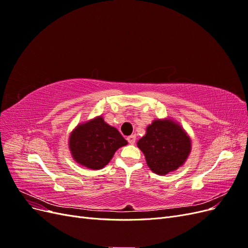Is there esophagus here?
<instances>
[{
    "mask_svg": "<svg viewBox=\"0 0 248 248\" xmlns=\"http://www.w3.org/2000/svg\"><path fill=\"white\" fill-rule=\"evenodd\" d=\"M136 136H129L128 138H127V140H128V142L129 144H131V145H133L134 142H136Z\"/></svg>",
    "mask_w": 248,
    "mask_h": 248,
    "instance_id": "34e87169",
    "label": "esophagus"
}]
</instances>
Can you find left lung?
Wrapping results in <instances>:
<instances>
[{"label":"left lung","mask_w":248,"mask_h":248,"mask_svg":"<svg viewBox=\"0 0 248 248\" xmlns=\"http://www.w3.org/2000/svg\"><path fill=\"white\" fill-rule=\"evenodd\" d=\"M137 145L150 170L159 176L181 168L191 152L190 137L171 118L155 119Z\"/></svg>","instance_id":"obj_1"}]
</instances>
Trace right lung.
Wrapping results in <instances>:
<instances>
[{
  "mask_svg": "<svg viewBox=\"0 0 248 248\" xmlns=\"http://www.w3.org/2000/svg\"><path fill=\"white\" fill-rule=\"evenodd\" d=\"M128 142L114 126L108 125L102 116L79 123L68 140L74 161L91 170H101L110 161L119 148Z\"/></svg>",
  "mask_w": 248,
  "mask_h": 248,
  "instance_id": "obj_1",
  "label": "right lung"
}]
</instances>
